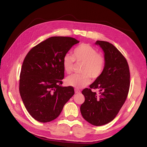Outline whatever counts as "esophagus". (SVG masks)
<instances>
[{"instance_id": "esophagus-1", "label": "esophagus", "mask_w": 147, "mask_h": 147, "mask_svg": "<svg viewBox=\"0 0 147 147\" xmlns=\"http://www.w3.org/2000/svg\"><path fill=\"white\" fill-rule=\"evenodd\" d=\"M75 94H78V93H80L81 91H80V90H78V89L75 88Z\"/></svg>"}]
</instances>
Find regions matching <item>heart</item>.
I'll list each match as a JSON object with an SVG mask.
<instances>
[{
  "mask_svg": "<svg viewBox=\"0 0 147 147\" xmlns=\"http://www.w3.org/2000/svg\"><path fill=\"white\" fill-rule=\"evenodd\" d=\"M65 55L63 59V66L65 72H72L75 61L77 64H82L80 75H72L65 80L67 85L76 88H82L88 85L93 80L98 78L103 72L105 59L98 53L95 48L90 44L82 43L74 49L73 55Z\"/></svg>",
  "mask_w": 147,
  "mask_h": 147,
  "instance_id": "b5f03b06",
  "label": "heart"
}]
</instances>
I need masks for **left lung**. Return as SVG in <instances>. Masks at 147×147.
Masks as SVG:
<instances>
[{
	"mask_svg": "<svg viewBox=\"0 0 147 147\" xmlns=\"http://www.w3.org/2000/svg\"><path fill=\"white\" fill-rule=\"evenodd\" d=\"M104 52L105 65L100 76L82 91L84 102L80 111L83 118L94 126L112 121L124 104L130 86V72L126 59L112 43L97 40ZM98 89L99 94L91 90Z\"/></svg>",
	"mask_w": 147,
	"mask_h": 147,
	"instance_id": "1",
	"label": "left lung"
}]
</instances>
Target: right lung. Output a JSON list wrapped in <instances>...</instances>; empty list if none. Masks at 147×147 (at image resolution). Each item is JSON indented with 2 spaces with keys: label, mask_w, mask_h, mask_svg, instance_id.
<instances>
[{
  "label": "right lung",
  "mask_w": 147,
  "mask_h": 147,
  "mask_svg": "<svg viewBox=\"0 0 147 147\" xmlns=\"http://www.w3.org/2000/svg\"><path fill=\"white\" fill-rule=\"evenodd\" d=\"M79 41L51 37L28 52L22 65L19 90L26 110L37 121L47 123L60 115L74 94L72 86L63 87V57Z\"/></svg>",
  "instance_id": "1"
}]
</instances>
